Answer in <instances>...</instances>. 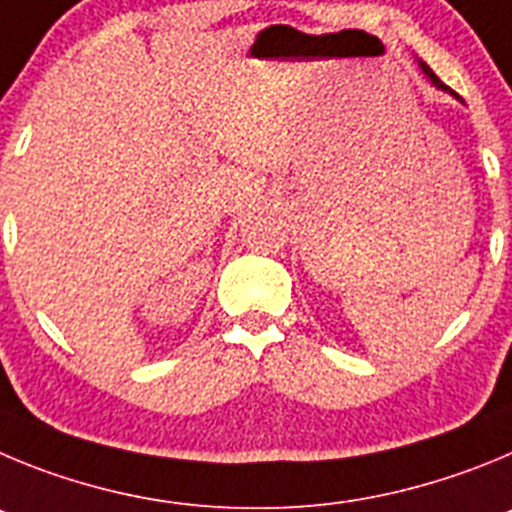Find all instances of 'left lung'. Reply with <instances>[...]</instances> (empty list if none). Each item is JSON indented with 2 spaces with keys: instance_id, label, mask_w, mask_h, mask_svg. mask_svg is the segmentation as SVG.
Listing matches in <instances>:
<instances>
[{
  "instance_id": "left-lung-1",
  "label": "left lung",
  "mask_w": 512,
  "mask_h": 512,
  "mask_svg": "<svg viewBox=\"0 0 512 512\" xmlns=\"http://www.w3.org/2000/svg\"><path fill=\"white\" fill-rule=\"evenodd\" d=\"M418 66H421V71H423V73H426V78H428V81H431V84H434V86H436V89H441V91H451V89H449V86H446V84H444V81H441V78H439V76H436V73H434V71H431V68H428V66H426V63H418Z\"/></svg>"
}]
</instances>
